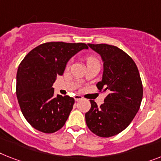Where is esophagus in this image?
Segmentation results:
<instances>
[{
	"label": "esophagus",
	"instance_id": "34e87169",
	"mask_svg": "<svg viewBox=\"0 0 161 161\" xmlns=\"http://www.w3.org/2000/svg\"><path fill=\"white\" fill-rule=\"evenodd\" d=\"M74 99H75V101H79V100H81L83 98H82V96H80V95H75V96H74Z\"/></svg>",
	"mask_w": 161,
	"mask_h": 161
}]
</instances>
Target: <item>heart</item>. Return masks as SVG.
I'll return each mask as SVG.
<instances>
[{
	"instance_id": "1",
	"label": "heart",
	"mask_w": 161,
	"mask_h": 161,
	"mask_svg": "<svg viewBox=\"0 0 161 161\" xmlns=\"http://www.w3.org/2000/svg\"><path fill=\"white\" fill-rule=\"evenodd\" d=\"M87 65L88 64H91V63H95V62H98V60L96 59L94 57H89L87 58Z\"/></svg>"
}]
</instances>
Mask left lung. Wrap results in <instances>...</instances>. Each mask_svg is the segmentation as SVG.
Returning <instances> with one entry per match:
<instances>
[{
    "label": "left lung",
    "mask_w": 161,
    "mask_h": 161,
    "mask_svg": "<svg viewBox=\"0 0 161 161\" xmlns=\"http://www.w3.org/2000/svg\"><path fill=\"white\" fill-rule=\"evenodd\" d=\"M88 46L101 57L103 75L96 86L108 95L100 106L90 100L86 122L93 133L109 137L123 131L136 116L142 99V83L136 63L125 52L104 43Z\"/></svg>",
    "instance_id": "1"
}]
</instances>
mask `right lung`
Here are the masks:
<instances>
[{
    "instance_id": "1",
    "label": "right lung",
    "mask_w": 161,
    "mask_h": 161,
    "mask_svg": "<svg viewBox=\"0 0 161 161\" xmlns=\"http://www.w3.org/2000/svg\"><path fill=\"white\" fill-rule=\"evenodd\" d=\"M83 49H88L87 44L46 42L31 50L19 66L17 99L24 117L35 129L53 133L66 123L75 99L54 96L53 86L69 60Z\"/></svg>"
}]
</instances>
